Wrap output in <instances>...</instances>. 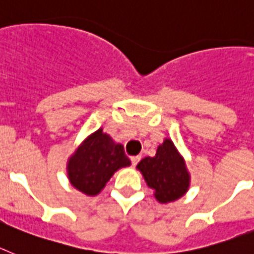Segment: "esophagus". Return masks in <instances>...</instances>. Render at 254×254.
<instances>
[{
    "label": "esophagus",
    "mask_w": 254,
    "mask_h": 254,
    "mask_svg": "<svg viewBox=\"0 0 254 254\" xmlns=\"http://www.w3.org/2000/svg\"><path fill=\"white\" fill-rule=\"evenodd\" d=\"M140 158H142V157H140V156H133V157L130 158V161H131V165H133V166L135 167L136 165H138V162H139V161H140Z\"/></svg>",
    "instance_id": "34e87169"
}]
</instances>
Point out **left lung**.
Returning a JSON list of instances; mask_svg holds the SVG:
<instances>
[{
  "mask_svg": "<svg viewBox=\"0 0 254 254\" xmlns=\"http://www.w3.org/2000/svg\"><path fill=\"white\" fill-rule=\"evenodd\" d=\"M136 167L161 203L178 199L189 187V174L184 161L170 139L158 147L154 157L143 158Z\"/></svg>",
  "mask_w": 254,
  "mask_h": 254,
  "instance_id": "8db88e82",
  "label": "left lung"
}]
</instances>
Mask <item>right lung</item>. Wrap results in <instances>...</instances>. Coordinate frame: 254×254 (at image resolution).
<instances>
[{"mask_svg":"<svg viewBox=\"0 0 254 254\" xmlns=\"http://www.w3.org/2000/svg\"><path fill=\"white\" fill-rule=\"evenodd\" d=\"M130 160L121 144H115L102 129L88 136L72 154L67 165L69 180L87 195L100 193L120 167L129 166Z\"/></svg>","mask_w":254,"mask_h":254,"instance_id":"add662e5","label":"right lung"}]
</instances>
